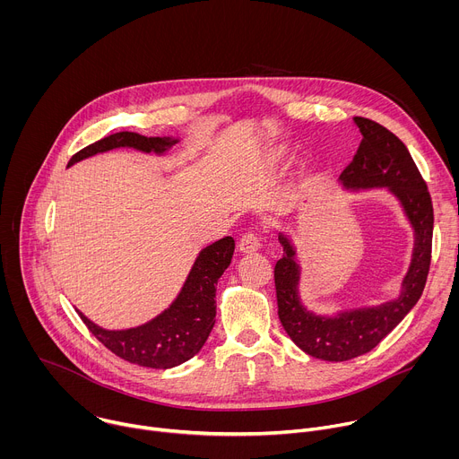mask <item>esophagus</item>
I'll list each match as a JSON object with an SVG mask.
<instances>
[{"label":"esophagus","instance_id":"34e87169","mask_svg":"<svg viewBox=\"0 0 459 459\" xmlns=\"http://www.w3.org/2000/svg\"><path fill=\"white\" fill-rule=\"evenodd\" d=\"M238 247H239V250L243 252V254H254L259 247H261V243H259V238L255 236V234H243L241 238H239V243H238Z\"/></svg>","mask_w":459,"mask_h":459}]
</instances>
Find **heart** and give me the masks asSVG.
<instances>
[{"mask_svg": "<svg viewBox=\"0 0 459 459\" xmlns=\"http://www.w3.org/2000/svg\"><path fill=\"white\" fill-rule=\"evenodd\" d=\"M267 160H269V163H273V165L283 163V161L287 160V149H285L283 145H273V147L269 149V152H267Z\"/></svg>", "mask_w": 459, "mask_h": 459, "instance_id": "heart-1", "label": "heart"}]
</instances>
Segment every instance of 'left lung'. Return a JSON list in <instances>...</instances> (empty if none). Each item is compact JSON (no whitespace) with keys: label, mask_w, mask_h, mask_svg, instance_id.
Instances as JSON below:
<instances>
[{"label":"left lung","mask_w":459,"mask_h":459,"mask_svg":"<svg viewBox=\"0 0 459 459\" xmlns=\"http://www.w3.org/2000/svg\"><path fill=\"white\" fill-rule=\"evenodd\" d=\"M363 140L342 172L347 186H388L402 200L416 232L414 257L398 299L377 308L352 310L329 319L308 314L298 299V265L289 239L280 238L283 257L274 267L278 316L290 340L308 356L347 361L370 352L418 303L430 269L434 209L427 183L403 142L383 125L356 116Z\"/></svg>","instance_id":"8db88e82"}]
</instances>
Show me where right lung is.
<instances>
[{
  "label": "right lung",
  "instance_id": "right-lung-1",
  "mask_svg": "<svg viewBox=\"0 0 459 459\" xmlns=\"http://www.w3.org/2000/svg\"><path fill=\"white\" fill-rule=\"evenodd\" d=\"M174 142L165 138H147L136 133H116L78 151L69 165L116 147H134L143 152H163ZM234 252V239L225 236L204 248L169 310L138 329L103 331L82 312L80 317L89 333L117 358L151 368H170L185 363L200 352L207 342L216 316V283L229 267Z\"/></svg>",
  "mask_w": 459,
  "mask_h": 459
}]
</instances>
